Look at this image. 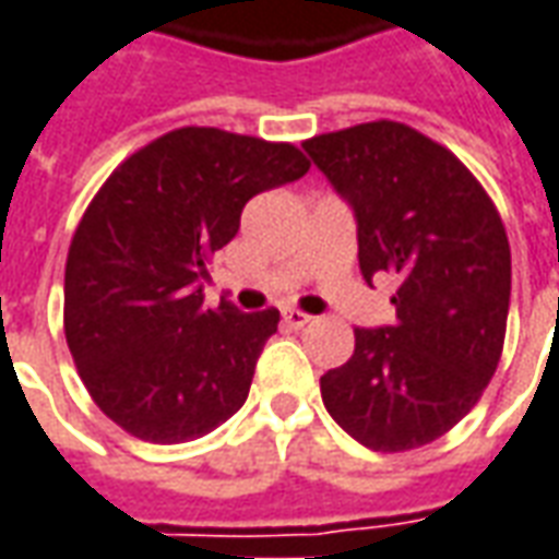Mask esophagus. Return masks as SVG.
Listing matches in <instances>:
<instances>
[{
	"label": "esophagus",
	"instance_id": "obj_1",
	"mask_svg": "<svg viewBox=\"0 0 559 559\" xmlns=\"http://www.w3.org/2000/svg\"><path fill=\"white\" fill-rule=\"evenodd\" d=\"M281 318H284V323H287L290 330H302V326H308V323L314 320V318H308V314H302V311H296V308H284V314H281Z\"/></svg>",
	"mask_w": 559,
	"mask_h": 559
}]
</instances>
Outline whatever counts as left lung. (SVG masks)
I'll return each mask as SVG.
<instances>
[{
  "mask_svg": "<svg viewBox=\"0 0 559 559\" xmlns=\"http://www.w3.org/2000/svg\"><path fill=\"white\" fill-rule=\"evenodd\" d=\"M357 217L360 272L396 275L390 326L354 330L320 396L357 442L396 454L436 442L481 400L506 342L511 248L460 159L396 120L302 142Z\"/></svg>",
  "mask_w": 559,
  "mask_h": 559,
  "instance_id": "left-lung-1",
  "label": "left lung"
}]
</instances>
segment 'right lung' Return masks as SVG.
<instances>
[{
    "label": "right lung",
    "mask_w": 559,
    "mask_h": 559,
    "mask_svg": "<svg viewBox=\"0 0 559 559\" xmlns=\"http://www.w3.org/2000/svg\"><path fill=\"white\" fill-rule=\"evenodd\" d=\"M287 142L181 127L99 187L66 260V342L84 388L130 436L178 444L239 412L278 308L202 306L205 263L241 209L308 171Z\"/></svg>",
    "instance_id": "right-lung-1"
}]
</instances>
